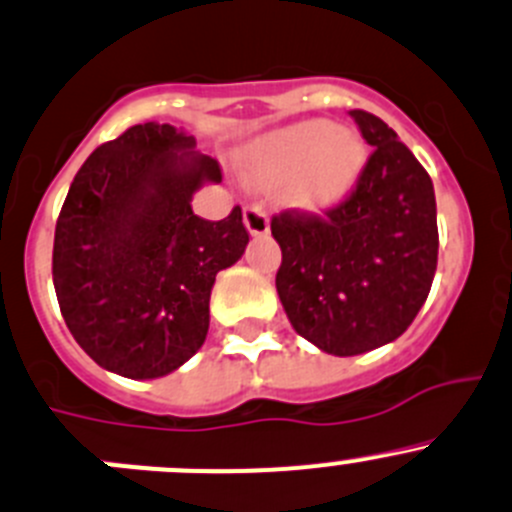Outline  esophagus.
Here are the masks:
<instances>
[{"mask_svg": "<svg viewBox=\"0 0 512 512\" xmlns=\"http://www.w3.org/2000/svg\"><path fill=\"white\" fill-rule=\"evenodd\" d=\"M245 227L252 237H262L270 232V217H267L262 205H247L245 207Z\"/></svg>", "mask_w": 512, "mask_h": 512, "instance_id": "esophagus-1", "label": "esophagus"}]
</instances>
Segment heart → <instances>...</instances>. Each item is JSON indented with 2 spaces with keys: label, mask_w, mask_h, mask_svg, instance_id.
<instances>
[{
  "label": "heart",
  "mask_w": 512,
  "mask_h": 512,
  "mask_svg": "<svg viewBox=\"0 0 512 512\" xmlns=\"http://www.w3.org/2000/svg\"><path fill=\"white\" fill-rule=\"evenodd\" d=\"M365 142L327 119H305L250 147L247 172L262 185H282L292 207L325 212L340 205L365 170Z\"/></svg>",
  "instance_id": "1"
}]
</instances>
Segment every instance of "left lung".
Segmentation results:
<instances>
[{"instance_id": "1", "label": "left lung", "mask_w": 512, "mask_h": 512, "mask_svg": "<svg viewBox=\"0 0 512 512\" xmlns=\"http://www.w3.org/2000/svg\"><path fill=\"white\" fill-rule=\"evenodd\" d=\"M350 117L372 155L345 202L325 217L282 212L275 285L297 335L350 357L398 340L428 300L438 267L433 180L393 127L362 109Z\"/></svg>"}]
</instances>
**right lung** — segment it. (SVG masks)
<instances>
[{
    "label": "right lung",
    "instance_id": "obj_1",
    "mask_svg": "<svg viewBox=\"0 0 512 512\" xmlns=\"http://www.w3.org/2000/svg\"><path fill=\"white\" fill-rule=\"evenodd\" d=\"M172 124H135L97 147L74 175L57 230L52 277L77 345L109 372L152 380L202 347L217 272L250 242L242 210L210 222L192 212L217 160Z\"/></svg>",
    "mask_w": 512,
    "mask_h": 512
}]
</instances>
